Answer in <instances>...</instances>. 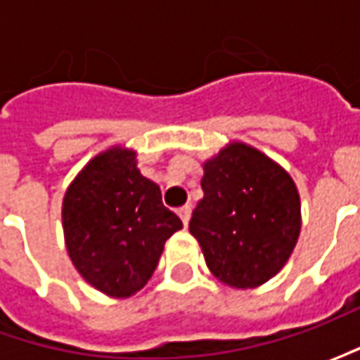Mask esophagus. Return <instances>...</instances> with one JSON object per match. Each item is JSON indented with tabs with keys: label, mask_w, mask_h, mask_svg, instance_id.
Masks as SVG:
<instances>
[{
	"label": "esophagus",
	"mask_w": 360,
	"mask_h": 360,
	"mask_svg": "<svg viewBox=\"0 0 360 360\" xmlns=\"http://www.w3.org/2000/svg\"><path fill=\"white\" fill-rule=\"evenodd\" d=\"M190 214H192V206H190V204H186V206H182V208H178V216L182 218L184 226H186L188 220H190Z\"/></svg>",
	"instance_id": "34e87169"
}]
</instances>
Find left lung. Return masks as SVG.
I'll list each match as a JSON object with an SVG mask.
<instances>
[{"instance_id": "8db88e82", "label": "left lung", "mask_w": 360, "mask_h": 360, "mask_svg": "<svg viewBox=\"0 0 360 360\" xmlns=\"http://www.w3.org/2000/svg\"><path fill=\"white\" fill-rule=\"evenodd\" d=\"M202 190L188 229L208 269L236 288L266 283L286 264L300 232L292 178L255 148L232 144L204 164Z\"/></svg>"}]
</instances>
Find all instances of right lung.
Returning a JSON list of instances; mask_svg holds the SVG:
<instances>
[{"label": "right lung", "instance_id": "add662e5", "mask_svg": "<svg viewBox=\"0 0 360 360\" xmlns=\"http://www.w3.org/2000/svg\"><path fill=\"white\" fill-rule=\"evenodd\" d=\"M63 234L77 272L110 297H130L158 266L182 220L130 150H108L79 172L63 198Z\"/></svg>", "mask_w": 360, "mask_h": 360}]
</instances>
